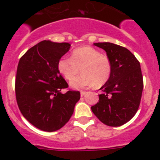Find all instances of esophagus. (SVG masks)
<instances>
[{
    "label": "esophagus",
    "mask_w": 160,
    "mask_h": 160,
    "mask_svg": "<svg viewBox=\"0 0 160 160\" xmlns=\"http://www.w3.org/2000/svg\"><path fill=\"white\" fill-rule=\"evenodd\" d=\"M85 91H84V90H81V91H80V95H81V96H84V95H85Z\"/></svg>",
    "instance_id": "esophagus-1"
}]
</instances>
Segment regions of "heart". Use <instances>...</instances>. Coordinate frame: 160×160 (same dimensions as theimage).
<instances>
[{
  "label": "heart",
  "instance_id": "heart-1",
  "mask_svg": "<svg viewBox=\"0 0 160 160\" xmlns=\"http://www.w3.org/2000/svg\"><path fill=\"white\" fill-rule=\"evenodd\" d=\"M83 74L74 77L80 72ZM58 70L69 81L73 88L94 86L101 87L110 78L112 65L108 56L101 54L96 49L84 46L74 50L71 58L62 57L58 61Z\"/></svg>",
  "mask_w": 160,
  "mask_h": 160
}]
</instances>
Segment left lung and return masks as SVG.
Wrapping results in <instances>:
<instances>
[{
	"label": "left lung",
	"mask_w": 160,
	"mask_h": 160,
	"mask_svg": "<svg viewBox=\"0 0 160 160\" xmlns=\"http://www.w3.org/2000/svg\"><path fill=\"white\" fill-rule=\"evenodd\" d=\"M94 45L106 51L112 72L100 88L99 102L91 109L105 125L121 126L134 116L139 107L144 87L140 64L125 47L109 42Z\"/></svg>",
	"instance_id": "obj_1"
}]
</instances>
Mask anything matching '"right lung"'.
<instances>
[{
    "mask_svg": "<svg viewBox=\"0 0 160 160\" xmlns=\"http://www.w3.org/2000/svg\"><path fill=\"white\" fill-rule=\"evenodd\" d=\"M70 45L43 41L24 54L16 70L15 91L20 111L34 126L46 132L61 129L73 114L80 91L68 90L58 61Z\"/></svg>",
    "mask_w": 160,
    "mask_h": 160,
    "instance_id": "1",
    "label": "right lung"
}]
</instances>
